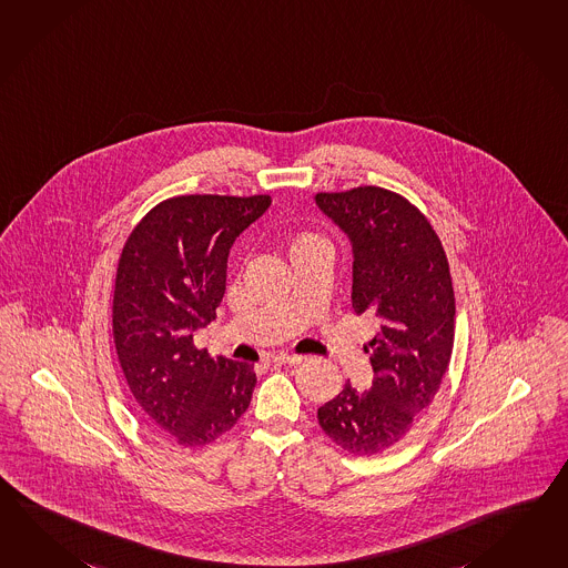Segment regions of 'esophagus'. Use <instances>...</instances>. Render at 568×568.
Listing matches in <instances>:
<instances>
[{
    "mask_svg": "<svg viewBox=\"0 0 568 568\" xmlns=\"http://www.w3.org/2000/svg\"><path fill=\"white\" fill-rule=\"evenodd\" d=\"M303 361H305V356H300V354H275L273 356V363H277V365H302Z\"/></svg>",
    "mask_w": 568,
    "mask_h": 568,
    "instance_id": "1",
    "label": "esophagus"
}]
</instances>
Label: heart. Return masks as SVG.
I'll list each match as a JSON object with an SVG mask.
<instances>
[{"mask_svg": "<svg viewBox=\"0 0 568 568\" xmlns=\"http://www.w3.org/2000/svg\"><path fill=\"white\" fill-rule=\"evenodd\" d=\"M303 253H328V242L312 232H302L290 240V256Z\"/></svg>", "mask_w": 568, "mask_h": 568, "instance_id": "1", "label": "heart"}]
</instances>
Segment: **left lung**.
Segmentation results:
<instances>
[{"instance_id": "left-lung-1", "label": "left lung", "mask_w": 568, "mask_h": 568, "mask_svg": "<svg viewBox=\"0 0 568 568\" xmlns=\"http://www.w3.org/2000/svg\"><path fill=\"white\" fill-rule=\"evenodd\" d=\"M315 203L353 244L354 312L378 324L368 342L373 385L346 383L317 422L344 450L371 456L402 440L440 389L454 344L453 278L438 234L399 193L365 185L317 193Z\"/></svg>"}]
</instances>
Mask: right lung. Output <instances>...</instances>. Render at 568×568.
<instances>
[{
    "label": "right lung",
    "mask_w": 568,
    "mask_h": 568,
    "mask_svg": "<svg viewBox=\"0 0 568 568\" xmlns=\"http://www.w3.org/2000/svg\"><path fill=\"white\" fill-rule=\"evenodd\" d=\"M268 195H179L132 230L115 273V353L144 416L179 446H205L248 409L254 366L195 348L215 320L234 240L265 214Z\"/></svg>",
    "instance_id": "obj_1"
}]
</instances>
